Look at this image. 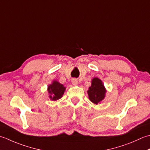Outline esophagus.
<instances>
[{
    "instance_id": "1",
    "label": "esophagus",
    "mask_w": 150,
    "mask_h": 150,
    "mask_svg": "<svg viewBox=\"0 0 150 150\" xmlns=\"http://www.w3.org/2000/svg\"><path fill=\"white\" fill-rule=\"evenodd\" d=\"M72 83L73 85H77L78 83V80L76 79H73L72 80Z\"/></svg>"
}]
</instances>
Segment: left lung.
<instances>
[{"label":"left lung","mask_w":150,"mask_h":150,"mask_svg":"<svg viewBox=\"0 0 150 150\" xmlns=\"http://www.w3.org/2000/svg\"><path fill=\"white\" fill-rule=\"evenodd\" d=\"M105 92L102 81L97 78H94L93 79L92 85L89 87V90L87 91L89 100L96 104H98L104 98Z\"/></svg>","instance_id":"obj_1"}]
</instances>
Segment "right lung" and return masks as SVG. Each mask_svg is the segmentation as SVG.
Returning <instances> with one entry per match:
<instances>
[{
    "label": "right lung",
    "instance_id": "obj_1",
    "mask_svg": "<svg viewBox=\"0 0 150 150\" xmlns=\"http://www.w3.org/2000/svg\"><path fill=\"white\" fill-rule=\"evenodd\" d=\"M48 93L50 94V98L52 100H57L62 97L65 91V87L59 82L54 81L52 84L48 86Z\"/></svg>",
    "mask_w": 150,
    "mask_h": 150
}]
</instances>
